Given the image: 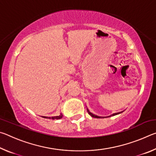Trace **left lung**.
Instances as JSON below:
<instances>
[{
    "mask_svg": "<svg viewBox=\"0 0 156 156\" xmlns=\"http://www.w3.org/2000/svg\"><path fill=\"white\" fill-rule=\"evenodd\" d=\"M87 112H88V113L89 115H90L91 117H93V118H101V117H100V116H98V115H94V114H93V113H91L90 112H89V109H87ZM120 112H119V113H113V114H112V115H110V116H112V115H117V114H119Z\"/></svg>",
    "mask_w": 156,
    "mask_h": 156,
    "instance_id": "obj_1",
    "label": "left lung"
}]
</instances>
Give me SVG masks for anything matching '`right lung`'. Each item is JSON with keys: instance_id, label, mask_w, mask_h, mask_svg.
<instances>
[{"instance_id": "add662e5", "label": "right lung", "mask_w": 156, "mask_h": 156, "mask_svg": "<svg viewBox=\"0 0 156 156\" xmlns=\"http://www.w3.org/2000/svg\"><path fill=\"white\" fill-rule=\"evenodd\" d=\"M43 117H44V116H43ZM62 118V113L60 115H58V116H54V117H51V118H50V117H49V118L44 117V118H49V119H50V118H51V119H53V120H54V119H60V118Z\"/></svg>"}]
</instances>
